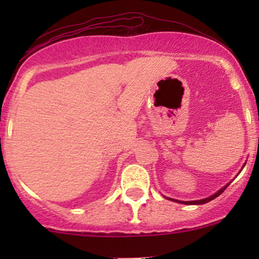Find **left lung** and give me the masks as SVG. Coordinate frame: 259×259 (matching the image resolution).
I'll use <instances>...</instances> for the list:
<instances>
[{
  "label": "left lung",
  "mask_w": 259,
  "mask_h": 259,
  "mask_svg": "<svg viewBox=\"0 0 259 259\" xmlns=\"http://www.w3.org/2000/svg\"><path fill=\"white\" fill-rule=\"evenodd\" d=\"M228 187V185L227 186H224L223 187L222 190H219L218 192H217V194H214V195H212L210 196V197H207V198H203V200H198V201H177V202H180V203H184V204H203V203H207V202H209V201H212V200H214L215 197H218L219 195L221 194H223V192H224V190L227 189Z\"/></svg>",
  "instance_id": "8db88e82"
}]
</instances>
